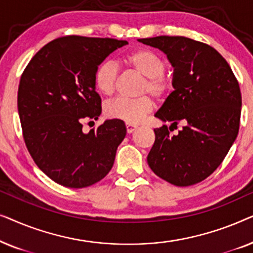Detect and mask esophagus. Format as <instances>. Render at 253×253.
I'll list each match as a JSON object with an SVG mask.
<instances>
[{
	"label": "esophagus",
	"mask_w": 253,
	"mask_h": 253,
	"mask_svg": "<svg viewBox=\"0 0 253 253\" xmlns=\"http://www.w3.org/2000/svg\"><path fill=\"white\" fill-rule=\"evenodd\" d=\"M126 132H127V133H131V132H133V131L137 129V126H133V124L126 123Z\"/></svg>",
	"instance_id": "esophagus-1"
}]
</instances>
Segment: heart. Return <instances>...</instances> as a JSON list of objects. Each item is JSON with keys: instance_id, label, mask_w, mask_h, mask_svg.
<instances>
[{"instance_id": "obj_1", "label": "heart", "mask_w": 253, "mask_h": 253, "mask_svg": "<svg viewBox=\"0 0 253 253\" xmlns=\"http://www.w3.org/2000/svg\"><path fill=\"white\" fill-rule=\"evenodd\" d=\"M124 63L133 72L145 77L140 94H152L155 99L164 100L174 91V77L166 70L167 62L155 51L138 48L124 57ZM119 75V68L113 61H102L93 75L95 88L103 95H112L116 91ZM153 100L148 95L137 99L117 98L106 103L105 114L110 119L137 124L153 110Z\"/></svg>"}]
</instances>
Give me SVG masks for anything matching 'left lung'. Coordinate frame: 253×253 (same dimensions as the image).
<instances>
[{
	"label": "left lung",
	"instance_id": "1",
	"mask_svg": "<svg viewBox=\"0 0 253 253\" xmlns=\"http://www.w3.org/2000/svg\"><path fill=\"white\" fill-rule=\"evenodd\" d=\"M167 54L174 67L175 91L155 117L171 122L154 129L147 164L155 175L176 186L197 184L221 165L236 139L242 95L233 70L219 51L185 37L138 39ZM179 122L185 123L170 136Z\"/></svg>",
	"mask_w": 253,
	"mask_h": 253
}]
</instances>
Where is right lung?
<instances>
[{"instance_id":"right-lung-1","label":"right lung","mask_w":253,"mask_h":253,"mask_svg":"<svg viewBox=\"0 0 253 253\" xmlns=\"http://www.w3.org/2000/svg\"><path fill=\"white\" fill-rule=\"evenodd\" d=\"M126 43L110 38H57L34 55L22 74L17 105L24 141L38 167L58 184L86 188L113 167L126 124L108 120L84 133L83 122L101 114L95 68Z\"/></svg>"}]
</instances>
